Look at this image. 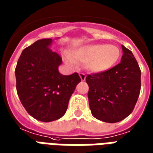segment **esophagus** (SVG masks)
I'll return each mask as SVG.
<instances>
[{
	"instance_id": "34e87169",
	"label": "esophagus",
	"mask_w": 153,
	"mask_h": 153,
	"mask_svg": "<svg viewBox=\"0 0 153 153\" xmlns=\"http://www.w3.org/2000/svg\"><path fill=\"white\" fill-rule=\"evenodd\" d=\"M79 76H80V77H81V81H85V74L82 73V72H80V73H79Z\"/></svg>"
}]
</instances>
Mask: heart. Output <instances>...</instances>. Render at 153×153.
<instances>
[{
  "mask_svg": "<svg viewBox=\"0 0 153 153\" xmlns=\"http://www.w3.org/2000/svg\"><path fill=\"white\" fill-rule=\"evenodd\" d=\"M121 58L120 49L113 45L95 44L85 45L65 55L64 60L70 66L77 63H85L88 70L93 72H103L113 68Z\"/></svg>",
  "mask_w": 153,
  "mask_h": 153,
  "instance_id": "b5f03b06",
  "label": "heart"
}]
</instances>
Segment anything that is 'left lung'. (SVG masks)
<instances>
[{
    "label": "left lung",
    "mask_w": 153,
    "mask_h": 153,
    "mask_svg": "<svg viewBox=\"0 0 153 153\" xmlns=\"http://www.w3.org/2000/svg\"><path fill=\"white\" fill-rule=\"evenodd\" d=\"M121 63L108 71L85 78L91 113L100 121L115 123L133 112L141 88V71L132 52L121 45Z\"/></svg>",
    "instance_id": "8db88e82"
}]
</instances>
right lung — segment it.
I'll list each match as a JSON object with an SVG mask.
<instances>
[{
    "instance_id": "add662e5",
    "label": "right lung",
    "mask_w": 153,
    "mask_h": 153,
    "mask_svg": "<svg viewBox=\"0 0 153 153\" xmlns=\"http://www.w3.org/2000/svg\"><path fill=\"white\" fill-rule=\"evenodd\" d=\"M51 38L41 39L25 48L15 68L16 89L22 104L32 117L43 122L65 114L70 98L81 82L78 73L62 75V58L50 49Z\"/></svg>"
}]
</instances>
